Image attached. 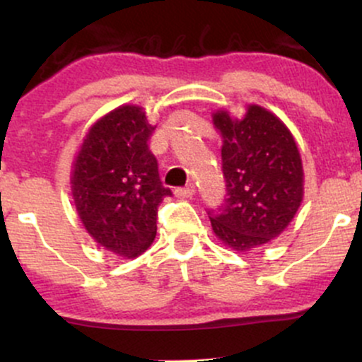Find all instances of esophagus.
<instances>
[{
	"label": "esophagus",
	"mask_w": 362,
	"mask_h": 362,
	"mask_svg": "<svg viewBox=\"0 0 362 362\" xmlns=\"http://www.w3.org/2000/svg\"><path fill=\"white\" fill-rule=\"evenodd\" d=\"M195 194V187L194 185H187V187H180V189H175V195L180 199H189Z\"/></svg>",
	"instance_id": "obj_1"
}]
</instances>
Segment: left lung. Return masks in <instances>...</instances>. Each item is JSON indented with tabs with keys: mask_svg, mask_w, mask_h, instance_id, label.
Here are the masks:
<instances>
[{
	"mask_svg": "<svg viewBox=\"0 0 362 362\" xmlns=\"http://www.w3.org/2000/svg\"><path fill=\"white\" fill-rule=\"evenodd\" d=\"M213 122L223 138L226 199L207 214L224 245L248 252L279 236L300 209L301 156L289 129L259 105H248L242 120L219 110Z\"/></svg>",
	"mask_w": 362,
	"mask_h": 362,
	"instance_id": "obj_1",
	"label": "left lung"
}]
</instances>
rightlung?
I'll use <instances>...</instances> for the list:
<instances>
[{
	"label": "right lung",
	"instance_id": "1",
	"mask_svg": "<svg viewBox=\"0 0 362 362\" xmlns=\"http://www.w3.org/2000/svg\"><path fill=\"white\" fill-rule=\"evenodd\" d=\"M155 127L141 107L122 105L91 126L71 173L74 206L98 245L134 259L156 236L158 206L172 190L149 149Z\"/></svg>",
	"mask_w": 362,
	"mask_h": 362
}]
</instances>
